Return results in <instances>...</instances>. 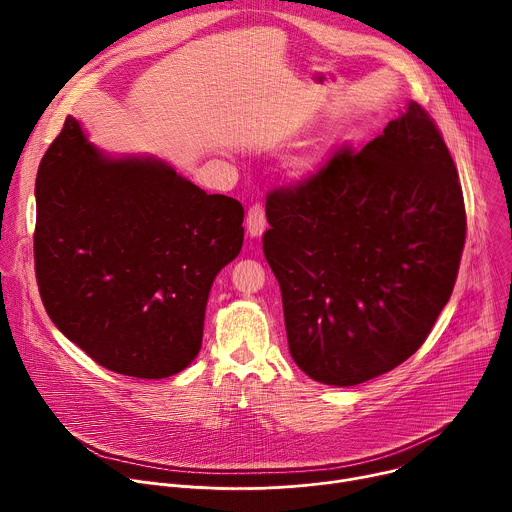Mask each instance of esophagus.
<instances>
[{"label":"esophagus","instance_id":"esophagus-1","mask_svg":"<svg viewBox=\"0 0 512 512\" xmlns=\"http://www.w3.org/2000/svg\"><path fill=\"white\" fill-rule=\"evenodd\" d=\"M265 231V208L263 204H253L247 212V233L255 239L261 237Z\"/></svg>","mask_w":512,"mask_h":512}]
</instances>
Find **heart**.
<instances>
[{
  "instance_id": "b5f03b06",
  "label": "heart",
  "mask_w": 512,
  "mask_h": 512,
  "mask_svg": "<svg viewBox=\"0 0 512 512\" xmlns=\"http://www.w3.org/2000/svg\"><path fill=\"white\" fill-rule=\"evenodd\" d=\"M310 168H312V160H298V162L294 164L296 174H306Z\"/></svg>"
}]
</instances>
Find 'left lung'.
Listing matches in <instances>:
<instances>
[{
    "instance_id": "1",
    "label": "left lung",
    "mask_w": 512,
    "mask_h": 512,
    "mask_svg": "<svg viewBox=\"0 0 512 512\" xmlns=\"http://www.w3.org/2000/svg\"><path fill=\"white\" fill-rule=\"evenodd\" d=\"M263 253L281 289L289 354L352 387L405 362L448 304L466 241L456 164L419 103L362 150L267 194Z\"/></svg>"
}]
</instances>
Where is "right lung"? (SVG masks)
I'll list each match as a JSON object with an SVG mask.
<instances>
[{
    "label": "right lung",
    "mask_w": 512,
    "mask_h": 512,
    "mask_svg": "<svg viewBox=\"0 0 512 512\" xmlns=\"http://www.w3.org/2000/svg\"><path fill=\"white\" fill-rule=\"evenodd\" d=\"M243 216L239 200L156 158H107L66 117L36 176L46 314L101 367L172 377L200 350L210 287L243 247Z\"/></svg>",
    "instance_id": "right-lung-1"
}]
</instances>
